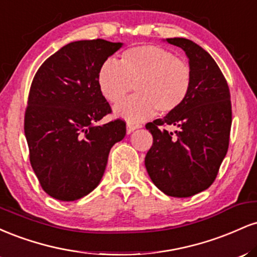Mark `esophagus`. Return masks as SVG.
<instances>
[{"instance_id": "esophagus-1", "label": "esophagus", "mask_w": 257, "mask_h": 257, "mask_svg": "<svg viewBox=\"0 0 257 257\" xmlns=\"http://www.w3.org/2000/svg\"><path fill=\"white\" fill-rule=\"evenodd\" d=\"M139 125H134L132 124V123H126V134H131L135 131V129H138Z\"/></svg>"}]
</instances>
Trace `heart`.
<instances>
[{
  "label": "heart",
  "mask_w": 257,
  "mask_h": 257,
  "mask_svg": "<svg viewBox=\"0 0 257 257\" xmlns=\"http://www.w3.org/2000/svg\"><path fill=\"white\" fill-rule=\"evenodd\" d=\"M96 82L101 95L112 104L122 100L133 84L135 95L119 102L114 114L138 123L157 111L168 114L178 110L191 90L192 71L186 61L167 49L145 44L123 52L119 63L106 59Z\"/></svg>",
  "instance_id": "heart-1"
}]
</instances>
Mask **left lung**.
Instances as JSON below:
<instances>
[{"instance_id": "left-lung-1", "label": "left lung", "mask_w": 257, "mask_h": 257, "mask_svg": "<svg viewBox=\"0 0 257 257\" xmlns=\"http://www.w3.org/2000/svg\"><path fill=\"white\" fill-rule=\"evenodd\" d=\"M188 58L192 84L178 110L146 124L153 144L145 157L152 182L167 196L186 198L210 187L229 144L232 106L225 76L191 40L167 38ZM167 126L174 127L168 131Z\"/></svg>"}]
</instances>
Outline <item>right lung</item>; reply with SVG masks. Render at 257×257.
I'll return each mask as SVG.
<instances>
[{
  "mask_svg": "<svg viewBox=\"0 0 257 257\" xmlns=\"http://www.w3.org/2000/svg\"><path fill=\"white\" fill-rule=\"evenodd\" d=\"M123 43L71 42L51 55L35 75L24 131L30 163L47 194L63 202L87 196L100 184L111 147L125 137V122L95 125L111 113L96 77Z\"/></svg>",
  "mask_w": 257,
  "mask_h": 257,
  "instance_id": "obj_1",
  "label": "right lung"
}]
</instances>
